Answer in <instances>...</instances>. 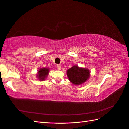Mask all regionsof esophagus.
Returning a JSON list of instances; mask_svg holds the SVG:
<instances>
[{
  "instance_id": "34e87169",
  "label": "esophagus",
  "mask_w": 129,
  "mask_h": 129,
  "mask_svg": "<svg viewBox=\"0 0 129 129\" xmlns=\"http://www.w3.org/2000/svg\"><path fill=\"white\" fill-rule=\"evenodd\" d=\"M56 68H57V69L60 70V69H61V65H57L56 66Z\"/></svg>"
}]
</instances>
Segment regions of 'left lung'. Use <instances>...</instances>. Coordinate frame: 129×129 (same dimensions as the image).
Instances as JSON below:
<instances>
[{
	"mask_svg": "<svg viewBox=\"0 0 129 129\" xmlns=\"http://www.w3.org/2000/svg\"><path fill=\"white\" fill-rule=\"evenodd\" d=\"M69 80L74 85H80L85 83L90 76V72L85 68H79L74 65L67 70Z\"/></svg>",
	"mask_w": 129,
	"mask_h": 129,
	"instance_id": "1",
	"label": "left lung"
}]
</instances>
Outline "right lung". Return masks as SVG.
<instances>
[{"instance_id":"right-lung-1","label":"right lung","mask_w":129,"mask_h":129,"mask_svg":"<svg viewBox=\"0 0 129 129\" xmlns=\"http://www.w3.org/2000/svg\"><path fill=\"white\" fill-rule=\"evenodd\" d=\"M49 69L48 68H41L38 70V74H37L38 78L41 81L45 80V78L49 74Z\"/></svg>"}]
</instances>
